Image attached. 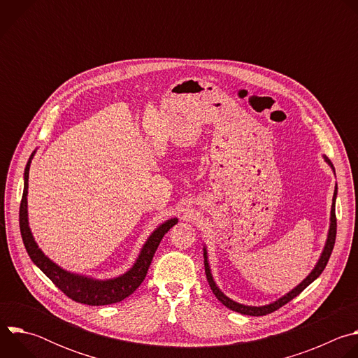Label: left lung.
Listing matches in <instances>:
<instances>
[{
	"mask_svg": "<svg viewBox=\"0 0 358 358\" xmlns=\"http://www.w3.org/2000/svg\"><path fill=\"white\" fill-rule=\"evenodd\" d=\"M326 162L329 163V166L334 170L331 162L324 157ZM336 196H337V184H336V189H334V195H333V206H331V217H330V229H329V236H327V242H326V246L323 249V253L322 257L316 265V268L312 271V273L306 278L297 287H294L292 292H289L286 296L280 297L279 300L268 304V306H261V308H255V306H245V304H239L234 300H231L229 297H227L215 285L214 279H213V275H211V271H210V265H208V261H207V249L203 248V265H206V275H207V280H208V285L213 290V293L217 296V299L225 304L228 309L234 310V312H238L241 315H248V316H265V315H269L278 309H280L282 306H285L286 303H289L292 299H294L296 296H299L306 287H308L315 279H317L322 272L324 271L329 259H330V255L333 252V248H334V242H336V234H337V218H336Z\"/></svg>",
	"mask_w": 358,
	"mask_h": 358,
	"instance_id": "left-lung-1",
	"label": "left lung"
}]
</instances>
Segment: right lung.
<instances>
[{
    "instance_id": "add662e5",
    "label": "right lung",
    "mask_w": 358,
    "mask_h": 358,
    "mask_svg": "<svg viewBox=\"0 0 358 358\" xmlns=\"http://www.w3.org/2000/svg\"><path fill=\"white\" fill-rule=\"evenodd\" d=\"M34 152L31 155L25 167L24 192H22V199L20 206V229H21V236L29 258L50 280L54 282V285L58 289H61L69 299L78 303H83L89 306H103V304H113V303L122 301L141 285L163 236L169 232L170 228H173L178 222V220L177 218L169 220L152 232L147 239V242L144 243L134 266L129 272H126L124 275L116 279L94 280L85 276L69 273L45 257L42 250L35 243L31 229L28 227L27 194H28L29 164L34 157Z\"/></svg>"
}]
</instances>
